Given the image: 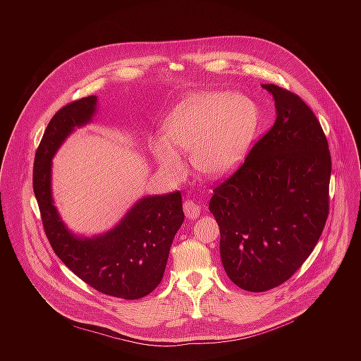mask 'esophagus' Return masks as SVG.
<instances>
[{
    "instance_id": "obj_1",
    "label": "esophagus",
    "mask_w": 361,
    "mask_h": 361,
    "mask_svg": "<svg viewBox=\"0 0 361 361\" xmlns=\"http://www.w3.org/2000/svg\"><path fill=\"white\" fill-rule=\"evenodd\" d=\"M183 211H185V215L189 218V219H195L200 215V207L197 203H195L193 200H186L183 203Z\"/></svg>"
}]
</instances>
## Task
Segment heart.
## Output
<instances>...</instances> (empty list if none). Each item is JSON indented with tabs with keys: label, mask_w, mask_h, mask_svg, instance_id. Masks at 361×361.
<instances>
[{
	"label": "heart",
	"mask_w": 361,
	"mask_h": 361,
	"mask_svg": "<svg viewBox=\"0 0 361 361\" xmlns=\"http://www.w3.org/2000/svg\"><path fill=\"white\" fill-rule=\"evenodd\" d=\"M258 125L256 104L236 93H202L183 100L165 118L162 137L149 143L157 162L172 175L183 171L178 152L209 178L231 172L246 153Z\"/></svg>",
	"instance_id": "b5f03b06"
}]
</instances>
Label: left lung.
I'll return each mask as SVG.
<instances>
[{
    "mask_svg": "<svg viewBox=\"0 0 361 361\" xmlns=\"http://www.w3.org/2000/svg\"><path fill=\"white\" fill-rule=\"evenodd\" d=\"M262 87L275 100V123L209 200L225 272L249 292L288 281L314 250L329 214L332 164L317 116L298 94Z\"/></svg>",
    "mask_w": 361,
    "mask_h": 361,
    "instance_id": "obj_1",
    "label": "left lung"
}]
</instances>
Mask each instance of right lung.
I'll return each instance as SVG.
<instances>
[{"label":"right lung","instance_id":"add662e5","mask_svg":"<svg viewBox=\"0 0 361 361\" xmlns=\"http://www.w3.org/2000/svg\"><path fill=\"white\" fill-rule=\"evenodd\" d=\"M96 96L62 106L37 147L33 190L54 253L83 282L104 295L136 300L159 285L172 240L185 214L180 192L149 196L132 207L109 232L92 239L72 235L52 204L51 158L76 128L92 121Z\"/></svg>","mask_w":361,"mask_h":361}]
</instances>
